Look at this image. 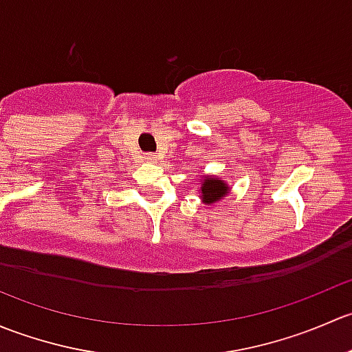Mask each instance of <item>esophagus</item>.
Here are the masks:
<instances>
[{
	"label": "esophagus",
	"instance_id": "34e87169",
	"mask_svg": "<svg viewBox=\"0 0 352 352\" xmlns=\"http://www.w3.org/2000/svg\"><path fill=\"white\" fill-rule=\"evenodd\" d=\"M143 158L146 160V162H156V155L155 153H144Z\"/></svg>",
	"mask_w": 352,
	"mask_h": 352
}]
</instances>
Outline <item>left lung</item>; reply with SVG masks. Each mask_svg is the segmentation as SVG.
<instances>
[{
  "instance_id": "1",
  "label": "left lung",
  "mask_w": 352,
  "mask_h": 352,
  "mask_svg": "<svg viewBox=\"0 0 352 352\" xmlns=\"http://www.w3.org/2000/svg\"><path fill=\"white\" fill-rule=\"evenodd\" d=\"M226 192H228V187H226L225 182H221V180L206 179L204 182H202L201 197L206 204L219 201V199L226 196Z\"/></svg>"
}]
</instances>
